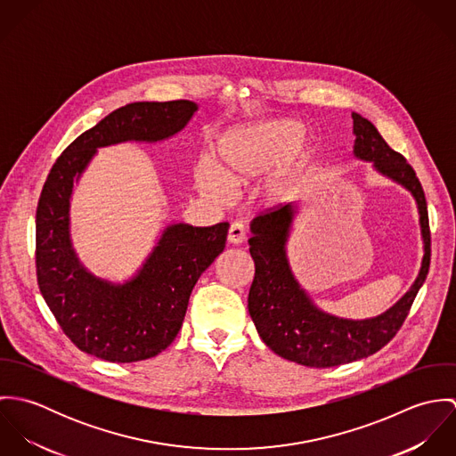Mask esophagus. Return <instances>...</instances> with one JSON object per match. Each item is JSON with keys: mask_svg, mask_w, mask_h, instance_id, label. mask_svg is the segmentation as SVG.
I'll return each mask as SVG.
<instances>
[{"mask_svg": "<svg viewBox=\"0 0 456 456\" xmlns=\"http://www.w3.org/2000/svg\"><path fill=\"white\" fill-rule=\"evenodd\" d=\"M246 233H248L246 232V224L242 221H235V223H232V226L228 230V242L239 246V244L244 242Z\"/></svg>", "mask_w": 456, "mask_h": 456, "instance_id": "esophagus-1", "label": "esophagus"}]
</instances>
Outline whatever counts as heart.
<instances>
[{
    "label": "heart",
    "mask_w": 456,
    "mask_h": 456,
    "mask_svg": "<svg viewBox=\"0 0 456 456\" xmlns=\"http://www.w3.org/2000/svg\"><path fill=\"white\" fill-rule=\"evenodd\" d=\"M304 126L293 119H277L226 133L216 145V164L200 159L193 168L196 188L210 200L226 201L230 184L242 186L279 164L263 184L268 201H282L293 193L295 170L305 159Z\"/></svg>",
    "instance_id": "obj_1"
}]
</instances>
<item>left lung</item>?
<instances>
[{"label": "left lung", "mask_w": 456, "mask_h": 456, "mask_svg": "<svg viewBox=\"0 0 456 456\" xmlns=\"http://www.w3.org/2000/svg\"><path fill=\"white\" fill-rule=\"evenodd\" d=\"M354 156L374 161V167L405 186L416 198L425 242L421 270L411 289L385 314L351 322L320 311L295 281L286 260V240L293 219L291 203L260 212L253 223L249 253L255 279L248 307L261 340L279 356L305 367H337L367 358L385 347L402 328L430 268V224L425 191L407 159L393 151L378 128L353 114Z\"/></svg>", "instance_id": "8db88e82"}]
</instances>
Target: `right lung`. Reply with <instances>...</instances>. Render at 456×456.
<instances>
[{
	"instance_id": "1",
	"label": "right lung",
	"mask_w": 456,
	"mask_h": 456,
	"mask_svg": "<svg viewBox=\"0 0 456 456\" xmlns=\"http://www.w3.org/2000/svg\"><path fill=\"white\" fill-rule=\"evenodd\" d=\"M195 112L190 100L121 107L77 136L47 175L37 207L38 288L66 337L87 354L131 363L167 349L183 326L198 277L223 253L230 224L168 226L138 275L116 286L91 275L71 249L68 207L73 181L98 147L168 138Z\"/></svg>"
}]
</instances>
